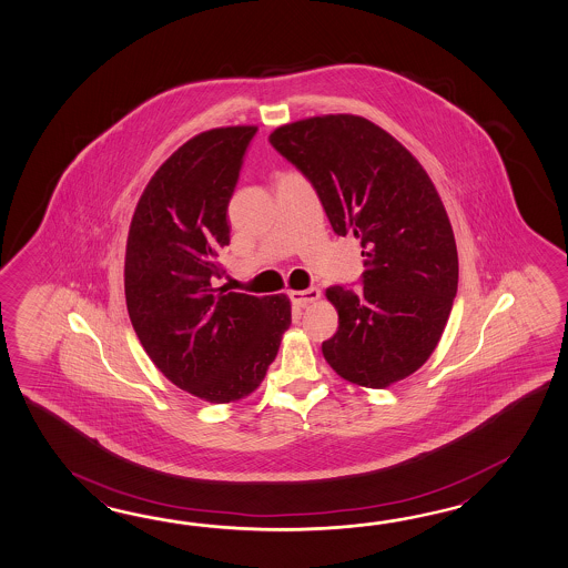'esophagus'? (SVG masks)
I'll return each instance as SVG.
<instances>
[{
    "mask_svg": "<svg viewBox=\"0 0 568 568\" xmlns=\"http://www.w3.org/2000/svg\"><path fill=\"white\" fill-rule=\"evenodd\" d=\"M291 300L300 305H307V303H314L315 300H320V290L317 287H307L303 291H291Z\"/></svg>",
    "mask_w": 568,
    "mask_h": 568,
    "instance_id": "1",
    "label": "esophagus"
}]
</instances>
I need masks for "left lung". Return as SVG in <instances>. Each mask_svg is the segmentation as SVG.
Listing matches in <instances>:
<instances>
[{
    "instance_id": "1",
    "label": "left lung",
    "mask_w": 568,
    "mask_h": 568,
    "mask_svg": "<svg viewBox=\"0 0 568 568\" xmlns=\"http://www.w3.org/2000/svg\"><path fill=\"white\" fill-rule=\"evenodd\" d=\"M314 187L332 230L361 242V290L332 285L338 329L322 342L346 381L381 389L409 377L440 341L458 254L440 195L392 134L361 115L310 118L268 136Z\"/></svg>"
}]
</instances>
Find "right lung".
Segmentation results:
<instances>
[{"label":"right lung","instance_id":"1","mask_svg":"<svg viewBox=\"0 0 568 568\" xmlns=\"http://www.w3.org/2000/svg\"><path fill=\"white\" fill-rule=\"evenodd\" d=\"M256 128H215L154 173L130 224L128 314L152 363L179 389L227 404L254 392L290 328L285 295L215 287L230 244L227 203Z\"/></svg>","mask_w":568,"mask_h":568}]
</instances>
